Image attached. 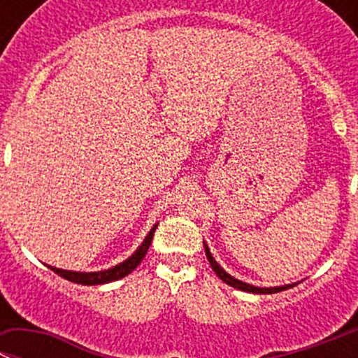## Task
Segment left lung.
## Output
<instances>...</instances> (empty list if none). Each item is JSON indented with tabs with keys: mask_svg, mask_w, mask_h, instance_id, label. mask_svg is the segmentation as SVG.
Here are the masks:
<instances>
[{
	"mask_svg": "<svg viewBox=\"0 0 358 358\" xmlns=\"http://www.w3.org/2000/svg\"><path fill=\"white\" fill-rule=\"evenodd\" d=\"M203 246H205V255H207V259H208V262H210V267L214 269V273L219 276V278L223 280L227 285H230V287L239 289V291H244V292H253V294H275V292H280V291H287V289L294 287L296 283H298V282L287 283V285H280V287H255V285L243 282V280H237L235 276H231L230 273L224 271L223 267L217 264V260L212 257L210 250H208V246H207V243H205V241H203Z\"/></svg>",
	"mask_w": 358,
	"mask_h": 358,
	"instance_id": "1",
	"label": "left lung"
}]
</instances>
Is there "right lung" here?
Returning <instances> with one entry per match:
<instances>
[{"mask_svg": "<svg viewBox=\"0 0 358 358\" xmlns=\"http://www.w3.org/2000/svg\"><path fill=\"white\" fill-rule=\"evenodd\" d=\"M157 227H159V223L153 224V228L150 230V234L144 237V241L141 243V246L137 248L134 253H131V257H128V259L123 260V262H119V264H115V266L108 267V269L85 273V271H69V269H60V267H53V266H48V267H50L51 271L57 273V275L62 276V278L69 280V282H73V283H82V285H101V283L115 282V280L124 278L127 275H130L135 267L143 262L144 255H146L148 250H150V244H151V241H153V234H155Z\"/></svg>", "mask_w": 358, "mask_h": 358, "instance_id": "add662e5", "label": "right lung"}]
</instances>
